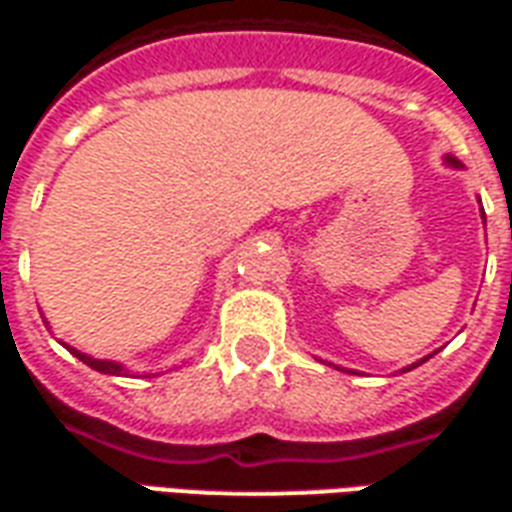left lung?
Wrapping results in <instances>:
<instances>
[{
  "mask_svg": "<svg viewBox=\"0 0 512 512\" xmlns=\"http://www.w3.org/2000/svg\"><path fill=\"white\" fill-rule=\"evenodd\" d=\"M448 162H450V165H458V162L453 160V157H448ZM483 219H486V214H483ZM423 361H426V358H423ZM423 361H420V363H423ZM420 363H415V366H420ZM415 366H410V369H415Z\"/></svg>",
  "mask_w": 512,
  "mask_h": 512,
  "instance_id": "8db88e82",
  "label": "left lung"
}]
</instances>
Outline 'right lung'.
Segmentation results:
<instances>
[{
  "label": "right lung",
  "instance_id": "obj_1",
  "mask_svg": "<svg viewBox=\"0 0 512 512\" xmlns=\"http://www.w3.org/2000/svg\"><path fill=\"white\" fill-rule=\"evenodd\" d=\"M75 355V358H81L86 366H92L94 372H102V374H121L124 369H121L119 363H113V361H97V358H89V355H83V352L78 350H70Z\"/></svg>",
  "mask_w": 512,
  "mask_h": 512
}]
</instances>
